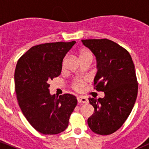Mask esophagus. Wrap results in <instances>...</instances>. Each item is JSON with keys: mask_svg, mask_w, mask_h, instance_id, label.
Segmentation results:
<instances>
[{"mask_svg": "<svg viewBox=\"0 0 149 149\" xmlns=\"http://www.w3.org/2000/svg\"><path fill=\"white\" fill-rule=\"evenodd\" d=\"M77 100L79 103H88V100H87V99L83 97H78Z\"/></svg>", "mask_w": 149, "mask_h": 149, "instance_id": "1", "label": "esophagus"}]
</instances>
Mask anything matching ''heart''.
Listing matches in <instances>:
<instances>
[{
    "label": "heart",
    "mask_w": 149,
    "mask_h": 149,
    "mask_svg": "<svg viewBox=\"0 0 149 149\" xmlns=\"http://www.w3.org/2000/svg\"><path fill=\"white\" fill-rule=\"evenodd\" d=\"M83 59H91L93 60V55L90 51L88 50H83L81 51L80 54V60ZM86 79H81V78H79V79H75L73 84V87L75 90L76 91H80L82 87L84 86V84H86Z\"/></svg>",
    "instance_id": "obj_1"
}]
</instances>
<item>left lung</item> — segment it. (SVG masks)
I'll return each instance as SVG.
<instances>
[{
    "label": "left lung",
    "mask_w": 149,
    "mask_h": 149,
    "mask_svg": "<svg viewBox=\"0 0 149 149\" xmlns=\"http://www.w3.org/2000/svg\"><path fill=\"white\" fill-rule=\"evenodd\" d=\"M97 61L94 82L104 98H88L94 112L88 118V126L99 135L112 134L128 118L136 102L138 83L135 66L129 52L107 40H82Z\"/></svg>",
    "instance_id": "obj_1"
}]
</instances>
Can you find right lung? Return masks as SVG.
I'll return each mask as SVG.
<instances>
[{
	"instance_id": "1",
	"label": "right lung",
	"mask_w": 149,
	"mask_h": 149,
	"mask_svg": "<svg viewBox=\"0 0 149 149\" xmlns=\"http://www.w3.org/2000/svg\"><path fill=\"white\" fill-rule=\"evenodd\" d=\"M75 44L58 42L34 46L16 64L14 81L19 107L30 125L42 134L64 131L77 104L72 94H50L48 84L60 76L63 60Z\"/></svg>"
}]
</instances>
